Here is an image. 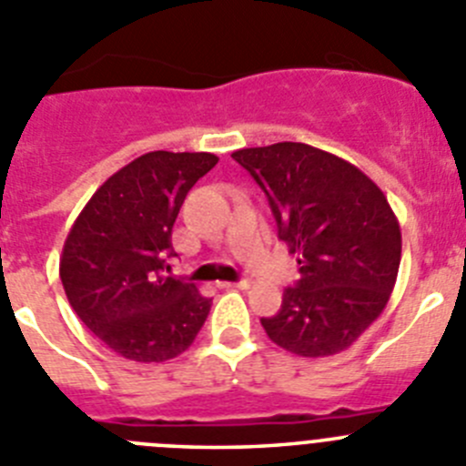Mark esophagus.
Wrapping results in <instances>:
<instances>
[{"label": "esophagus", "instance_id": "esophagus-1", "mask_svg": "<svg viewBox=\"0 0 466 466\" xmlns=\"http://www.w3.org/2000/svg\"><path fill=\"white\" fill-rule=\"evenodd\" d=\"M220 289H248L250 280H238V282H220Z\"/></svg>", "mask_w": 466, "mask_h": 466}]
</instances>
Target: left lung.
<instances>
[{
  "mask_svg": "<svg viewBox=\"0 0 466 466\" xmlns=\"http://www.w3.org/2000/svg\"><path fill=\"white\" fill-rule=\"evenodd\" d=\"M278 223V238L301 264V280L264 317L282 350L321 359L350 350L389 303L402 234L380 186L345 158L303 142L234 151Z\"/></svg>",
  "mask_w": 466,
  "mask_h": 466,
  "instance_id": "left-lung-1",
  "label": "left lung"
}]
</instances>
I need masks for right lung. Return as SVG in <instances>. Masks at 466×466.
Masks as SVG:
<instances>
[{"instance_id":"1","label":"right lung","mask_w":466,"mask_h":466,"mask_svg":"<svg viewBox=\"0 0 466 466\" xmlns=\"http://www.w3.org/2000/svg\"><path fill=\"white\" fill-rule=\"evenodd\" d=\"M218 156L149 151L115 172L73 223L59 278L76 315L112 351L163 363L193 345L211 299L167 276L172 228Z\"/></svg>"}]
</instances>
